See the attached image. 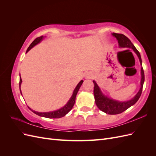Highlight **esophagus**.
Returning a JSON list of instances; mask_svg holds the SVG:
<instances>
[{
	"label": "esophagus",
	"mask_w": 156,
	"mask_h": 156,
	"mask_svg": "<svg viewBox=\"0 0 156 156\" xmlns=\"http://www.w3.org/2000/svg\"><path fill=\"white\" fill-rule=\"evenodd\" d=\"M94 76L93 73H92L91 72H88L86 73V75H85V77L87 79H92Z\"/></svg>",
	"instance_id": "obj_1"
}]
</instances>
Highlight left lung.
I'll use <instances>...</instances> for the list:
<instances>
[{
  "label": "left lung",
  "mask_w": 156,
  "mask_h": 156,
  "mask_svg": "<svg viewBox=\"0 0 156 156\" xmlns=\"http://www.w3.org/2000/svg\"><path fill=\"white\" fill-rule=\"evenodd\" d=\"M112 35L114 36L118 40L120 48H131L133 49L135 53L137 55L139 58L140 64L142 65V60H141L140 55L138 50L135 48L133 44L131 43V41L128 37H126L125 35L122 34H117V33H113ZM144 82V73L143 67L141 68V81H140V88L138 93L136 94L135 96L131 99V100L120 102L114 100H112L105 96L102 92H101L100 88L98 86L97 83L95 81H93L94 84V95L95 98V102L97 107L101 111L104 112L108 115H117L122 113L125 111L131 106L133 105L135 103L138 101L141 94L143 91V87Z\"/></svg>",
  "instance_id": "obj_1"
}]
</instances>
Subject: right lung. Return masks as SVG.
Here are the masks:
<instances>
[{"instance_id":"add662e5","label":"right lung","mask_w":156,"mask_h":156,"mask_svg":"<svg viewBox=\"0 0 156 156\" xmlns=\"http://www.w3.org/2000/svg\"><path fill=\"white\" fill-rule=\"evenodd\" d=\"M43 38H44V36H41L40 37H36V38L32 42V44L30 45V46L29 47V48H28L26 53H27V52L29 51L30 49H31L34 45H36V44H38L39 42H40V41ZM21 83H22V79H21V76H20V90L21 94V90L20 87H21ZM83 80L79 83V84H77V86L76 87V88H75V90H74L72 96L71 97L70 100L68 101V102L67 103V104L64 107H63L62 108H60V109H58L57 111H53V112H36V111H32L31 108H30L29 107H29V109H30L33 112L35 113L36 115H38V116H43V117H45V118H49V119H59V118L63 117L66 115L67 113H68L71 111V109H72V108H73V105L75 104V98H76L77 94L78 91H79L80 87H81V84H83Z\"/></svg>"}]
</instances>
